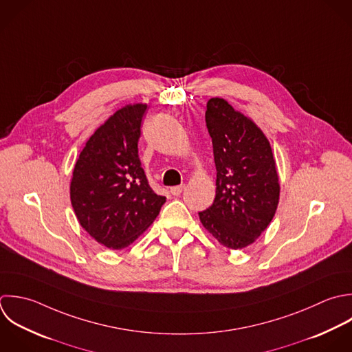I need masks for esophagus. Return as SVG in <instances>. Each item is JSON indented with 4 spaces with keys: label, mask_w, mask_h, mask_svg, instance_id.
<instances>
[{
    "label": "esophagus",
    "mask_w": 352,
    "mask_h": 352,
    "mask_svg": "<svg viewBox=\"0 0 352 352\" xmlns=\"http://www.w3.org/2000/svg\"><path fill=\"white\" fill-rule=\"evenodd\" d=\"M184 189H185V185H178V186L170 188V192L173 196H179L184 192Z\"/></svg>",
    "instance_id": "34e87169"
}]
</instances>
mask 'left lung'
Returning a JSON list of instances; mask_svg holds the SVG:
<instances>
[{
  "label": "left lung",
  "mask_w": 352,
  "mask_h": 352,
  "mask_svg": "<svg viewBox=\"0 0 352 352\" xmlns=\"http://www.w3.org/2000/svg\"><path fill=\"white\" fill-rule=\"evenodd\" d=\"M206 123L217 167L214 203L200 222L223 247L243 250L270 225L280 201V179L270 142L258 124L225 98L207 102Z\"/></svg>",
  "instance_id": "left-lung-1"
}]
</instances>
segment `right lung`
<instances>
[{
    "label": "right lung",
    "instance_id": "obj_1",
    "mask_svg": "<svg viewBox=\"0 0 352 352\" xmlns=\"http://www.w3.org/2000/svg\"><path fill=\"white\" fill-rule=\"evenodd\" d=\"M146 104H127L87 140L71 178L69 199L79 225L109 250L133 244L156 219L164 196L156 195L138 156Z\"/></svg>",
    "mask_w": 352,
    "mask_h": 352
}]
</instances>
